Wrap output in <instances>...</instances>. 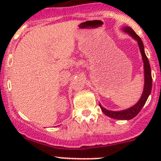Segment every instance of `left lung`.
I'll list each match as a JSON object with an SVG mask.
<instances>
[{"label":"left lung","mask_w":161,"mask_h":161,"mask_svg":"<svg viewBox=\"0 0 161 161\" xmlns=\"http://www.w3.org/2000/svg\"><path fill=\"white\" fill-rule=\"evenodd\" d=\"M121 30L123 32H126L131 36L135 40H136L139 45V50H140L141 55H142V61H143V69H144V88L143 91H142V94L141 96L140 99L139 101L134 105V106L131 107V108H128V109L123 110V111H110V110H107L102 105H100L101 111L104 114L107 116L110 117V118H114V119H118V120H130L132 119L133 118L136 116L142 107L145 105L146 102H147V99H148L149 96H150L151 90H152V75H151V69L150 65V62L147 58V55L145 53V50H144V46L142 43V40L140 37L134 32V30L129 26H124L121 28Z\"/></svg>","instance_id":"left-lung-1"}]
</instances>
